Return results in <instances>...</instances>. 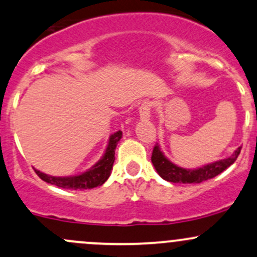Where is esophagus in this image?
<instances>
[{
	"instance_id": "obj_1",
	"label": "esophagus",
	"mask_w": 257,
	"mask_h": 257,
	"mask_svg": "<svg viewBox=\"0 0 257 257\" xmlns=\"http://www.w3.org/2000/svg\"><path fill=\"white\" fill-rule=\"evenodd\" d=\"M151 113V102L149 101H144L139 107V114L142 119H149Z\"/></svg>"
}]
</instances>
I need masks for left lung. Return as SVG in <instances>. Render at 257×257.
Listing matches in <instances>:
<instances>
[{
  "instance_id": "8db88e82",
  "label": "left lung",
  "mask_w": 257,
  "mask_h": 257,
  "mask_svg": "<svg viewBox=\"0 0 257 257\" xmlns=\"http://www.w3.org/2000/svg\"><path fill=\"white\" fill-rule=\"evenodd\" d=\"M241 148H238L232 156L227 157L224 160L216 161V162L210 163V165L202 166L197 170H185V168L178 167L177 165L172 163L167 157L161 151L159 144H156L152 150L151 162L154 167L156 168L157 173L160 174L161 178H163L171 183H201L205 180L213 178L218 176L224 170H227L230 165L235 162L240 154Z\"/></svg>"
}]
</instances>
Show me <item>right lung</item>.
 <instances>
[{
  "label": "right lung",
  "mask_w": 257,
  "mask_h": 257,
  "mask_svg": "<svg viewBox=\"0 0 257 257\" xmlns=\"http://www.w3.org/2000/svg\"><path fill=\"white\" fill-rule=\"evenodd\" d=\"M122 138V132L118 131L114 134L109 137L108 145H107L105 155L95 166H92L90 170L84 172V173L78 174V176L72 177H53L49 176L46 173L35 170V173L38 174L44 182L50 183V184L56 185L63 189H73V190H81V189H92L98 185H102L103 183L108 179L111 174L112 167L114 162V150L117 148V144Z\"/></svg>",
  "instance_id": "1"
}]
</instances>
